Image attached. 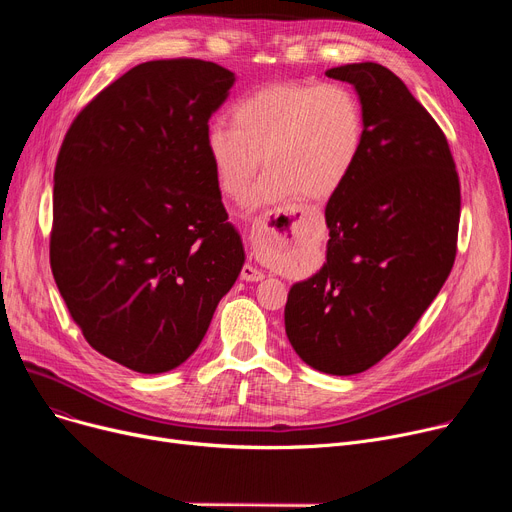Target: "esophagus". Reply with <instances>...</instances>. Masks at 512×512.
Masks as SVG:
<instances>
[{"mask_svg":"<svg viewBox=\"0 0 512 512\" xmlns=\"http://www.w3.org/2000/svg\"><path fill=\"white\" fill-rule=\"evenodd\" d=\"M297 218V211H265L255 218L251 226V249L257 257H270L282 249V242L292 234V220ZM240 278L247 282H259L265 274L253 265H245Z\"/></svg>","mask_w":512,"mask_h":512,"instance_id":"obj_1","label":"esophagus"}]
</instances>
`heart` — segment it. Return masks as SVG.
<instances>
[{"label": "heart", "instance_id": "1", "mask_svg": "<svg viewBox=\"0 0 512 512\" xmlns=\"http://www.w3.org/2000/svg\"><path fill=\"white\" fill-rule=\"evenodd\" d=\"M365 141V112L344 85L274 83L238 101L232 124L213 122L207 151L222 191L242 201L261 168L253 203L305 195L321 201L353 174Z\"/></svg>", "mask_w": 512, "mask_h": 512}]
</instances>
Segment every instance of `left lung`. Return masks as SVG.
Wrapping results in <instances>:
<instances>
[{"label": "left lung", "instance_id": "8db88e82", "mask_svg": "<svg viewBox=\"0 0 512 512\" xmlns=\"http://www.w3.org/2000/svg\"><path fill=\"white\" fill-rule=\"evenodd\" d=\"M326 76L353 85L365 141L326 207V263L297 282L286 336L313 369L353 375L407 338L456 257L461 184L442 128L388 68L361 62Z\"/></svg>", "mask_w": 512, "mask_h": 512}]
</instances>
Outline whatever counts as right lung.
<instances>
[{
    "label": "right lung",
    "instance_id": "add662e5",
    "mask_svg": "<svg viewBox=\"0 0 512 512\" xmlns=\"http://www.w3.org/2000/svg\"><path fill=\"white\" fill-rule=\"evenodd\" d=\"M234 80L193 58L139 64L85 105L60 147L51 272L87 342L132 371L191 357L245 263L207 151Z\"/></svg>",
    "mask_w": 512,
    "mask_h": 512
}]
</instances>
